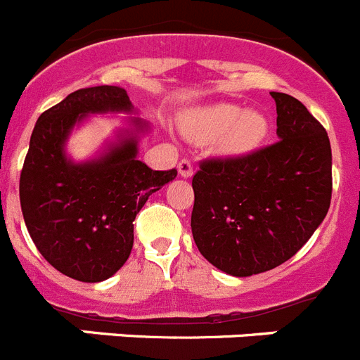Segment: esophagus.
I'll list each match as a JSON object with an SVG mask.
<instances>
[{
  "label": "esophagus",
  "instance_id": "esophagus-1",
  "mask_svg": "<svg viewBox=\"0 0 360 360\" xmlns=\"http://www.w3.org/2000/svg\"><path fill=\"white\" fill-rule=\"evenodd\" d=\"M178 173H180L182 178L193 176V164L189 160H180V164H178Z\"/></svg>",
  "mask_w": 360,
  "mask_h": 360
}]
</instances>
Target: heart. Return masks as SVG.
Wrapping results in <instances>:
<instances>
[{"instance_id": "1", "label": "heart", "mask_w": 360, "mask_h": 360, "mask_svg": "<svg viewBox=\"0 0 360 360\" xmlns=\"http://www.w3.org/2000/svg\"><path fill=\"white\" fill-rule=\"evenodd\" d=\"M182 131L191 141H214L216 153L224 157H241L265 139L269 124L257 111H245L234 104H216L189 111L180 120Z\"/></svg>"}]
</instances>
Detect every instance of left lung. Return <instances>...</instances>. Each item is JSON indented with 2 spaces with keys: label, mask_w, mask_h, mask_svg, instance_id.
Wrapping results in <instances>:
<instances>
[{
  "label": "left lung",
  "mask_w": 360,
  "mask_h": 360,
  "mask_svg": "<svg viewBox=\"0 0 360 360\" xmlns=\"http://www.w3.org/2000/svg\"><path fill=\"white\" fill-rule=\"evenodd\" d=\"M278 142L211 158L193 176V238L202 256L236 278L276 269L319 227L332 200L326 129L292 95L270 91Z\"/></svg>",
  "instance_id": "1"
}]
</instances>
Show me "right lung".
<instances>
[{
	"mask_svg": "<svg viewBox=\"0 0 360 360\" xmlns=\"http://www.w3.org/2000/svg\"><path fill=\"white\" fill-rule=\"evenodd\" d=\"M108 111H133L120 86L82 88L44 111L19 178L21 211L37 250L53 269L84 283L104 281L126 263L136 212L176 176V169L153 171L136 158L139 133L149 128L136 117L101 157L70 160L65 146L75 124Z\"/></svg>",
	"mask_w": 360,
	"mask_h": 360,
	"instance_id": "right-lung-1",
	"label": "right lung"
}]
</instances>
